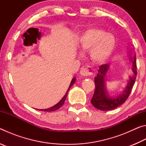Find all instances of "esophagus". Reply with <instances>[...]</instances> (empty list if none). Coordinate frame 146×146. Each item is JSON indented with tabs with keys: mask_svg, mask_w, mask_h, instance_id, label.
Segmentation results:
<instances>
[{
	"mask_svg": "<svg viewBox=\"0 0 146 146\" xmlns=\"http://www.w3.org/2000/svg\"><path fill=\"white\" fill-rule=\"evenodd\" d=\"M80 75L84 76H87L89 75H91L92 74V70L90 67L89 66H82V68H80Z\"/></svg>",
	"mask_w": 146,
	"mask_h": 146,
	"instance_id": "34e87169",
	"label": "esophagus"
}]
</instances>
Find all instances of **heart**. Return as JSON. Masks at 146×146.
<instances>
[{"instance_id":"1","label":"heart","mask_w":146,"mask_h":146,"mask_svg":"<svg viewBox=\"0 0 146 146\" xmlns=\"http://www.w3.org/2000/svg\"><path fill=\"white\" fill-rule=\"evenodd\" d=\"M82 51H90L91 60L97 64H104L109 60L114 53L117 40L115 36L98 28L86 29L80 35L77 41Z\"/></svg>"}]
</instances>
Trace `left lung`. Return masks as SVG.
I'll return each instance as SVG.
<instances>
[{"label":"left lung","mask_w":146,"mask_h":146,"mask_svg":"<svg viewBox=\"0 0 146 146\" xmlns=\"http://www.w3.org/2000/svg\"><path fill=\"white\" fill-rule=\"evenodd\" d=\"M132 49H130L129 56L133 63V75L129 76L127 85L124 90L119 95L111 96L108 94L106 88V80L107 74L110 69L109 64H104L99 67L97 76L95 77V90L93 97L91 100L92 105L95 108L101 111H110L114 110L125 102L129 97L132 88L135 82L137 77V62L136 55H132Z\"/></svg>","instance_id":"obj_1"}]
</instances>
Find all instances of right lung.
I'll return each mask as SVG.
<instances>
[{
    "mask_svg": "<svg viewBox=\"0 0 146 146\" xmlns=\"http://www.w3.org/2000/svg\"><path fill=\"white\" fill-rule=\"evenodd\" d=\"M75 81H76V77H74L72 79V80H71V82L70 83V86H69L68 90L67 91H66L65 95H64V97H63V98H62V99L60 100V102H58L57 104H56L52 106V107H51V108H48V109H45V110H40V111H53L57 110H58L59 108H61L62 106H63L64 102H65L66 98V97H67V95H68V93L69 90H70V88H71V86H72L74 84H75Z\"/></svg>",
    "mask_w": 146,
    "mask_h": 146,
    "instance_id": "1",
    "label": "right lung"
}]
</instances>
